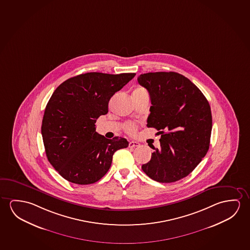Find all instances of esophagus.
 Returning a JSON list of instances; mask_svg holds the SVG:
<instances>
[{
  "label": "esophagus",
  "instance_id": "obj_1",
  "mask_svg": "<svg viewBox=\"0 0 250 250\" xmlns=\"http://www.w3.org/2000/svg\"><path fill=\"white\" fill-rule=\"evenodd\" d=\"M139 146H140V144L139 142H137V141H131V142L129 143V147H131V148H135V147Z\"/></svg>",
  "mask_w": 250,
  "mask_h": 250
}]
</instances>
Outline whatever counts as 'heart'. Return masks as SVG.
<instances>
[{"label":"heart","mask_w":250,"mask_h":250,"mask_svg":"<svg viewBox=\"0 0 250 250\" xmlns=\"http://www.w3.org/2000/svg\"><path fill=\"white\" fill-rule=\"evenodd\" d=\"M139 90H145V89H137V91H139ZM125 128V131H126L128 133H130V134H134L136 131H137V125H136L134 123H131V122L127 123Z\"/></svg>","instance_id":"b5f03b06"}]
</instances>
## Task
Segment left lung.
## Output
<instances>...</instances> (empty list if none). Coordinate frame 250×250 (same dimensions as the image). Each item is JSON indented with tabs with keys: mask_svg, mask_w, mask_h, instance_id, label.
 I'll return each instance as SVG.
<instances>
[{
	"mask_svg": "<svg viewBox=\"0 0 250 250\" xmlns=\"http://www.w3.org/2000/svg\"><path fill=\"white\" fill-rule=\"evenodd\" d=\"M138 81L150 94L147 126L161 134L160 148L150 146L153 153L150 162L143 165V171L159 183L180 180L192 172L208 150L209 104L196 84L180 73H144Z\"/></svg>",
	"mask_w": 250,
	"mask_h": 250,
	"instance_id": "1",
	"label": "left lung"
}]
</instances>
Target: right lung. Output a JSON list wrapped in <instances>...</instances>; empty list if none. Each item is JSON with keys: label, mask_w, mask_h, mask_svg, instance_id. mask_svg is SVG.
<instances>
[{"label": "right lung", "mask_w": 250, "mask_h": 250, "mask_svg": "<svg viewBox=\"0 0 250 250\" xmlns=\"http://www.w3.org/2000/svg\"><path fill=\"white\" fill-rule=\"evenodd\" d=\"M135 75L83 73L55 89L45 109L42 134L48 161L65 180L96 183L110 169L116 150L129 145L121 137L105 139L95 123L107 113L111 97Z\"/></svg>", "instance_id": "obj_1"}]
</instances>
